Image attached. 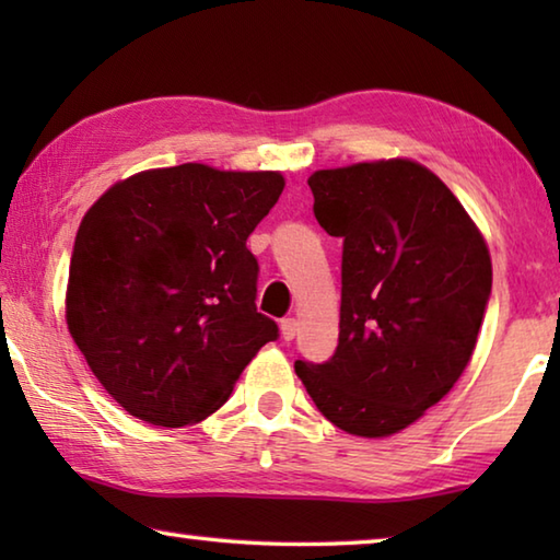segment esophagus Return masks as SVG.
Returning <instances> with one entry per match:
<instances>
[{
    "mask_svg": "<svg viewBox=\"0 0 560 560\" xmlns=\"http://www.w3.org/2000/svg\"><path fill=\"white\" fill-rule=\"evenodd\" d=\"M299 334V320L296 318H283L281 320V338L283 340H293Z\"/></svg>",
    "mask_w": 560,
    "mask_h": 560,
    "instance_id": "esophagus-1",
    "label": "esophagus"
}]
</instances>
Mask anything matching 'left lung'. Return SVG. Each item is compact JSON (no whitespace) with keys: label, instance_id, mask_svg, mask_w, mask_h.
Masks as SVG:
<instances>
[{"label":"left lung","instance_id":"1","mask_svg":"<svg viewBox=\"0 0 560 560\" xmlns=\"http://www.w3.org/2000/svg\"><path fill=\"white\" fill-rule=\"evenodd\" d=\"M314 214L343 240L338 348L296 360L311 400L355 438H390L469 365L491 293L485 234L442 179L407 158L316 170Z\"/></svg>","mask_w":560,"mask_h":560}]
</instances>
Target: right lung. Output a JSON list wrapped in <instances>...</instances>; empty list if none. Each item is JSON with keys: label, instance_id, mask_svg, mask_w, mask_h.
I'll return each mask as SVG.
<instances>
[{"label": "right lung", "instance_id": "obj_1", "mask_svg": "<svg viewBox=\"0 0 560 560\" xmlns=\"http://www.w3.org/2000/svg\"><path fill=\"white\" fill-rule=\"evenodd\" d=\"M283 185L277 170L185 163L118 179L83 214L66 326L122 410L160 428L202 422L279 336L254 303L246 236Z\"/></svg>", "mask_w": 560, "mask_h": 560}]
</instances>
